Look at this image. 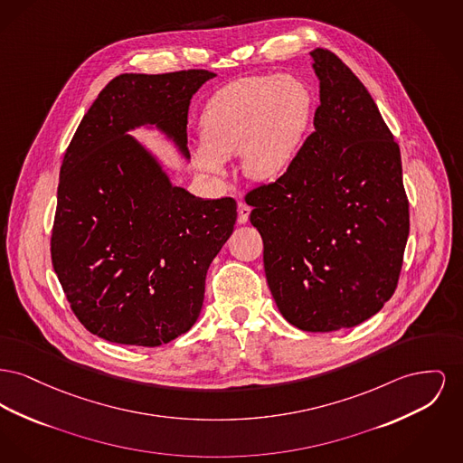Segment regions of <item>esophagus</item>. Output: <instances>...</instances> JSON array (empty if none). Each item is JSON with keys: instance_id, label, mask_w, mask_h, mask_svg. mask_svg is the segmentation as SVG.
Here are the masks:
<instances>
[{"instance_id": "34e87169", "label": "esophagus", "mask_w": 463, "mask_h": 463, "mask_svg": "<svg viewBox=\"0 0 463 463\" xmlns=\"http://www.w3.org/2000/svg\"><path fill=\"white\" fill-rule=\"evenodd\" d=\"M250 212H251V208L246 203H243V201L238 203V222L246 223L248 217H250Z\"/></svg>"}]
</instances>
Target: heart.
Listing matches in <instances>:
<instances>
[{"label":"heart","mask_w":463,"mask_h":463,"mask_svg":"<svg viewBox=\"0 0 463 463\" xmlns=\"http://www.w3.org/2000/svg\"><path fill=\"white\" fill-rule=\"evenodd\" d=\"M313 113V96L294 75L248 77L222 87L201 117V165L222 175L241 154L251 180H269L294 159Z\"/></svg>","instance_id":"heart-1"}]
</instances>
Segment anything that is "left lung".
<instances>
[{
	"label": "left lung",
	"instance_id": "8db88e82",
	"mask_svg": "<svg viewBox=\"0 0 463 463\" xmlns=\"http://www.w3.org/2000/svg\"><path fill=\"white\" fill-rule=\"evenodd\" d=\"M320 80L315 131L287 171L245 195L281 315L332 332L376 315L397 288L409 236L401 148L354 71L311 52Z\"/></svg>",
	"mask_w": 463,
	"mask_h": 463
}]
</instances>
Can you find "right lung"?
<instances>
[{"instance_id": "add662e5", "label": "right lung", "mask_w": 463, "mask_h": 463, "mask_svg": "<svg viewBox=\"0 0 463 463\" xmlns=\"http://www.w3.org/2000/svg\"><path fill=\"white\" fill-rule=\"evenodd\" d=\"M215 73H124L99 92L59 175L51 257L71 311L117 345L159 346L197 320L236 201L195 199L126 131L157 124L187 152L192 94Z\"/></svg>"}]
</instances>
